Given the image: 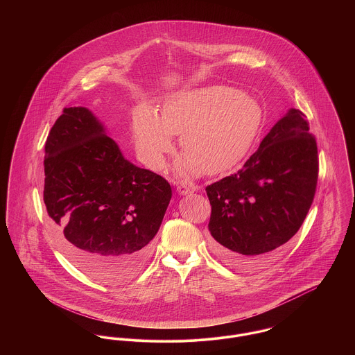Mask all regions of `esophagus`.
<instances>
[{
	"mask_svg": "<svg viewBox=\"0 0 355 355\" xmlns=\"http://www.w3.org/2000/svg\"><path fill=\"white\" fill-rule=\"evenodd\" d=\"M177 191H178L180 194H182V196H186V194L193 193V191H194V187L191 185H187V184H181V185L177 186Z\"/></svg>",
	"mask_w": 355,
	"mask_h": 355,
	"instance_id": "obj_1",
	"label": "esophagus"
}]
</instances>
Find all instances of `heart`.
I'll return each mask as SVG.
<instances>
[{
  "instance_id": "1",
  "label": "heart",
  "mask_w": 355,
  "mask_h": 355,
  "mask_svg": "<svg viewBox=\"0 0 355 355\" xmlns=\"http://www.w3.org/2000/svg\"><path fill=\"white\" fill-rule=\"evenodd\" d=\"M263 123L259 103L239 89L211 85L171 96L159 119L148 107L133 117L135 150L153 170H162L173 150V135H181L185 155L177 170L217 175L234 169L252 152Z\"/></svg>"
}]
</instances>
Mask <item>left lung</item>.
Returning a JSON list of instances; mask_svg holds the SVG:
<instances>
[{
	"mask_svg": "<svg viewBox=\"0 0 355 355\" xmlns=\"http://www.w3.org/2000/svg\"><path fill=\"white\" fill-rule=\"evenodd\" d=\"M290 109L236 174L206 186L214 253L241 270H259L304 223L318 180L317 142Z\"/></svg>",
	"mask_w": 355,
	"mask_h": 355,
	"instance_id": "obj_1",
	"label": "left lung"
}]
</instances>
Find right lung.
Returning a JSON list of instances; mask_svg holds the SVG:
<instances>
[{"instance_id":"obj_1","label":"right lung","mask_w":355,"mask_h":355,"mask_svg":"<svg viewBox=\"0 0 355 355\" xmlns=\"http://www.w3.org/2000/svg\"><path fill=\"white\" fill-rule=\"evenodd\" d=\"M44 202L69 259L121 285L146 265L171 198L169 182L123 158L86 107H65L45 144Z\"/></svg>"}]
</instances>
